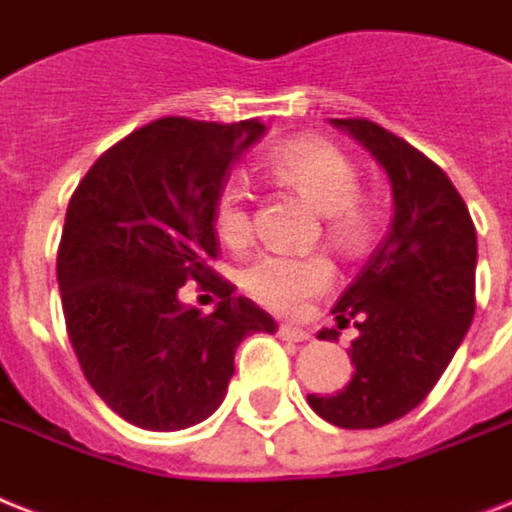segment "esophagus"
<instances>
[{
  "instance_id": "esophagus-1",
  "label": "esophagus",
  "mask_w": 512,
  "mask_h": 512,
  "mask_svg": "<svg viewBox=\"0 0 512 512\" xmlns=\"http://www.w3.org/2000/svg\"><path fill=\"white\" fill-rule=\"evenodd\" d=\"M278 336L286 339V342H307V339H310L307 331H302V328L297 326H289V323H281V326H278Z\"/></svg>"
}]
</instances>
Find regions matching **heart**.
<instances>
[{
    "instance_id": "b5f03b06",
    "label": "heart",
    "mask_w": 512,
    "mask_h": 512,
    "mask_svg": "<svg viewBox=\"0 0 512 512\" xmlns=\"http://www.w3.org/2000/svg\"><path fill=\"white\" fill-rule=\"evenodd\" d=\"M273 181L297 191L323 213L326 231L344 255H363L376 234V210L360 194V173L342 149L323 139L289 141L265 160ZM252 197L244 181L228 178L213 199V226L228 247H247L252 239ZM336 281V268L323 252L284 255L265 252L242 270V286L257 305L294 315Z\"/></svg>"
}]
</instances>
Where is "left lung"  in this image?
I'll return each mask as SVG.
<instances>
[{"mask_svg": "<svg viewBox=\"0 0 512 512\" xmlns=\"http://www.w3.org/2000/svg\"><path fill=\"white\" fill-rule=\"evenodd\" d=\"M392 178V231L331 313L355 323V376L342 392L307 394L342 429H378L421 405L476 313V226L460 191L421 149L368 118H334ZM321 339H336L323 328Z\"/></svg>", "mask_w": 512, "mask_h": 512, "instance_id": "8db88e82", "label": "left lung"}]
</instances>
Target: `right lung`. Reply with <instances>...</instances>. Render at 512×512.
Segmentation results:
<instances>
[{
  "label": "right lung",
  "instance_id": "1",
  "mask_svg": "<svg viewBox=\"0 0 512 512\" xmlns=\"http://www.w3.org/2000/svg\"><path fill=\"white\" fill-rule=\"evenodd\" d=\"M263 134L255 118L152 120L102 152L70 197L57 247L70 347L91 389L139 429L205 421L226 397L244 336L276 331L213 268V199ZM186 280L221 299L215 314L180 305Z\"/></svg>",
  "mask_w": 512,
  "mask_h": 512
}]
</instances>
